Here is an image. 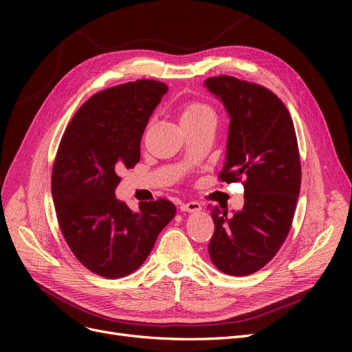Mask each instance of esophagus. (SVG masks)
<instances>
[{"label":"esophagus","mask_w":352,"mask_h":352,"mask_svg":"<svg viewBox=\"0 0 352 352\" xmlns=\"http://www.w3.org/2000/svg\"><path fill=\"white\" fill-rule=\"evenodd\" d=\"M180 210L185 212H198L202 210V207L198 201H189V202H184V204L180 206Z\"/></svg>","instance_id":"1"}]
</instances>
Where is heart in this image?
<instances>
[{"label": "heart", "mask_w": 352, "mask_h": 352, "mask_svg": "<svg viewBox=\"0 0 352 352\" xmlns=\"http://www.w3.org/2000/svg\"><path fill=\"white\" fill-rule=\"evenodd\" d=\"M207 116H214L207 104L190 102L186 105V107H184L182 111H180V122H194Z\"/></svg>", "instance_id": "heart-1"}]
</instances>
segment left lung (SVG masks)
Wrapping results in <instances>:
<instances>
[{
  "mask_svg": "<svg viewBox=\"0 0 352 352\" xmlns=\"http://www.w3.org/2000/svg\"><path fill=\"white\" fill-rule=\"evenodd\" d=\"M204 87L229 116L226 158L220 177L243 179L242 210L212 207L208 254L230 276H248L267 264L289 233L301 188V163L289 111L273 92L232 76Z\"/></svg>",
  "mask_w": 352,
  "mask_h": 352,
  "instance_id": "obj_1",
  "label": "left lung"
}]
</instances>
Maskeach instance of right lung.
Segmentation results:
<instances>
[{
	"label": "right lung",
	"instance_id": "obj_1",
	"mask_svg": "<svg viewBox=\"0 0 352 352\" xmlns=\"http://www.w3.org/2000/svg\"><path fill=\"white\" fill-rule=\"evenodd\" d=\"M168 91L136 80L102 91L73 116L52 167V201L72 252L107 279L140 269L176 214L167 199L140 202L136 211L116 198L117 170L141 158V140L153 111Z\"/></svg>",
	"mask_w": 352,
	"mask_h": 352
}]
</instances>
